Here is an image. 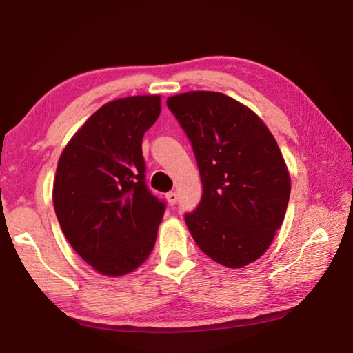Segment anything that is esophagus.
Instances as JSON below:
<instances>
[{
	"instance_id": "esophagus-1",
	"label": "esophagus",
	"mask_w": 353,
	"mask_h": 353,
	"mask_svg": "<svg viewBox=\"0 0 353 353\" xmlns=\"http://www.w3.org/2000/svg\"><path fill=\"white\" fill-rule=\"evenodd\" d=\"M166 201H168V204L172 207L176 205L177 202V194L174 193V191H170V193H166Z\"/></svg>"
}]
</instances>
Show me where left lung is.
I'll list each match as a JSON object with an SVG mask.
<instances>
[{
  "label": "left lung",
  "mask_w": 353,
  "mask_h": 353,
  "mask_svg": "<svg viewBox=\"0 0 353 353\" xmlns=\"http://www.w3.org/2000/svg\"><path fill=\"white\" fill-rule=\"evenodd\" d=\"M170 110L191 141L202 199L185 223L207 256L243 268L266 252L283 223L291 179L261 118L218 92L170 97Z\"/></svg>",
  "instance_id": "obj_1"
}]
</instances>
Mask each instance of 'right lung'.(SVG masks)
I'll list each match as a JSON object with an SVG mask.
<instances>
[{
  "mask_svg": "<svg viewBox=\"0 0 353 353\" xmlns=\"http://www.w3.org/2000/svg\"><path fill=\"white\" fill-rule=\"evenodd\" d=\"M159 94L119 98L93 113L59 159L52 202L63 235L103 276L145 263L165 204L148 190L141 140L160 115Z\"/></svg>",
  "mask_w": 353,
  "mask_h": 353,
  "instance_id": "obj_1",
  "label": "right lung"
}]
</instances>
